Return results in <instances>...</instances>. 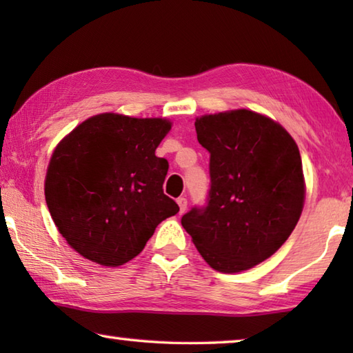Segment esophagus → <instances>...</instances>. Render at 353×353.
<instances>
[{"label": "esophagus", "mask_w": 353, "mask_h": 353, "mask_svg": "<svg viewBox=\"0 0 353 353\" xmlns=\"http://www.w3.org/2000/svg\"><path fill=\"white\" fill-rule=\"evenodd\" d=\"M177 204H179V210H181V213H185V210H187V205H188L187 198H179Z\"/></svg>", "instance_id": "34e87169"}]
</instances>
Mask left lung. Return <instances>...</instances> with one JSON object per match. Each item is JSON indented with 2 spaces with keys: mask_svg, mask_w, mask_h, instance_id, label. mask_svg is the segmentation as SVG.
Wrapping results in <instances>:
<instances>
[{
  "mask_svg": "<svg viewBox=\"0 0 353 353\" xmlns=\"http://www.w3.org/2000/svg\"><path fill=\"white\" fill-rule=\"evenodd\" d=\"M198 141L210 152L208 204L182 216L210 268L248 271L277 252L305 202L301 152L282 124L236 109L198 117Z\"/></svg>",
  "mask_w": 353,
  "mask_h": 353,
  "instance_id": "left-lung-1",
  "label": "left lung"
}]
</instances>
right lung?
Segmentation results:
<instances>
[{"instance_id":"add662e5","label":"right lung","mask_w":353,"mask_h":353,"mask_svg":"<svg viewBox=\"0 0 353 353\" xmlns=\"http://www.w3.org/2000/svg\"><path fill=\"white\" fill-rule=\"evenodd\" d=\"M172 123L105 112L57 143L45 199L57 230L83 259L121 266L139 255L179 205L163 193L168 162L155 149Z\"/></svg>"}]
</instances>
